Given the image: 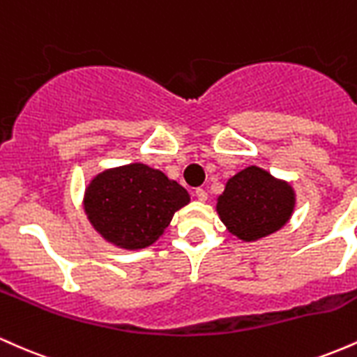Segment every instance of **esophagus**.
Wrapping results in <instances>:
<instances>
[{
	"mask_svg": "<svg viewBox=\"0 0 357 357\" xmlns=\"http://www.w3.org/2000/svg\"><path fill=\"white\" fill-rule=\"evenodd\" d=\"M195 196H196V198H198V202H206V198H208L206 191L202 190V188H198V190L195 191Z\"/></svg>",
	"mask_w": 357,
	"mask_h": 357,
	"instance_id": "1",
	"label": "esophagus"
}]
</instances>
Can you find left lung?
Here are the masks:
<instances>
[{"instance_id": "8db88e82", "label": "left lung", "mask_w": 357, "mask_h": 357, "mask_svg": "<svg viewBox=\"0 0 357 357\" xmlns=\"http://www.w3.org/2000/svg\"><path fill=\"white\" fill-rule=\"evenodd\" d=\"M296 191L258 166H248L225 184L216 213L227 230L243 241H257L284 228L296 210Z\"/></svg>"}]
</instances>
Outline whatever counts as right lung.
<instances>
[{
    "label": "right lung",
    "mask_w": 357,
    "mask_h": 357,
    "mask_svg": "<svg viewBox=\"0 0 357 357\" xmlns=\"http://www.w3.org/2000/svg\"><path fill=\"white\" fill-rule=\"evenodd\" d=\"M190 195L162 171L142 162L96 174L84 192V211L99 235L114 247L147 248L159 240Z\"/></svg>",
    "instance_id": "add662e5"
}]
</instances>
